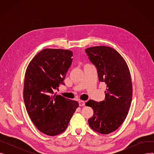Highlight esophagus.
I'll return each instance as SVG.
<instances>
[{"label": "esophagus", "mask_w": 154, "mask_h": 154, "mask_svg": "<svg viewBox=\"0 0 154 154\" xmlns=\"http://www.w3.org/2000/svg\"><path fill=\"white\" fill-rule=\"evenodd\" d=\"M79 106H85V102L84 101H83V100H80L79 102Z\"/></svg>", "instance_id": "obj_1"}]
</instances>
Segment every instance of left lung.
<instances>
[{
	"mask_svg": "<svg viewBox=\"0 0 154 154\" xmlns=\"http://www.w3.org/2000/svg\"><path fill=\"white\" fill-rule=\"evenodd\" d=\"M85 52L97 69L99 81L107 84L104 100H89L85 103L94 110L88 124L97 132L109 134L122 125L131 107L132 84L130 70L122 55L110 47H91Z\"/></svg>",
	"mask_w": 154,
	"mask_h": 154,
	"instance_id": "8db88e82",
	"label": "left lung"
}]
</instances>
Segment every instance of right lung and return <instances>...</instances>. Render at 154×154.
<instances>
[{
	"label": "right lung",
	"mask_w": 154,
	"mask_h": 154,
	"mask_svg": "<svg viewBox=\"0 0 154 154\" xmlns=\"http://www.w3.org/2000/svg\"><path fill=\"white\" fill-rule=\"evenodd\" d=\"M69 50L45 48L29 63L25 74L23 100L28 114L38 130L49 136L62 134L79 103L54 91L64 84L72 62Z\"/></svg>",
	"instance_id": "obj_1"
}]
</instances>
